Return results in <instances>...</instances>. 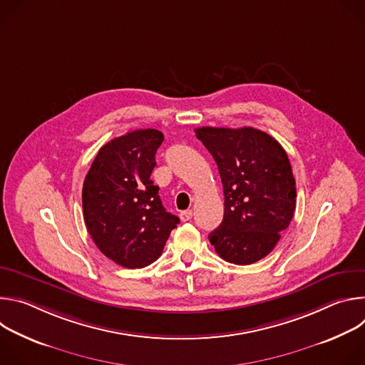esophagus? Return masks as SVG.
<instances>
[{"instance_id": "34e87169", "label": "esophagus", "mask_w": 365, "mask_h": 365, "mask_svg": "<svg viewBox=\"0 0 365 365\" xmlns=\"http://www.w3.org/2000/svg\"><path fill=\"white\" fill-rule=\"evenodd\" d=\"M192 215H193V212H192L190 210H187V211H182V212H180V220H182L183 222L190 221V220H192Z\"/></svg>"}]
</instances>
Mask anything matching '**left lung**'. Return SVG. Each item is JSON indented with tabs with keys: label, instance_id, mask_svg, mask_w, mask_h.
<instances>
[{
	"label": "left lung",
	"instance_id": "left-lung-1",
	"mask_svg": "<svg viewBox=\"0 0 365 365\" xmlns=\"http://www.w3.org/2000/svg\"><path fill=\"white\" fill-rule=\"evenodd\" d=\"M212 154L224 186V220L207 238L225 262L248 266L279 242L296 207V182L287 153L252 127L195 130Z\"/></svg>",
	"mask_w": 365,
	"mask_h": 365
}]
</instances>
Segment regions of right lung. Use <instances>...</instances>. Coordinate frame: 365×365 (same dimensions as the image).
I'll use <instances>...</instances> for the list:
<instances>
[{"mask_svg":"<svg viewBox=\"0 0 365 365\" xmlns=\"http://www.w3.org/2000/svg\"><path fill=\"white\" fill-rule=\"evenodd\" d=\"M163 133L130 131L102 145L82 189L83 220L99 251L125 269L155 262L179 218L165 210L150 175Z\"/></svg>","mask_w":365,"mask_h":365,"instance_id":"1","label":"right lung"}]
</instances>
